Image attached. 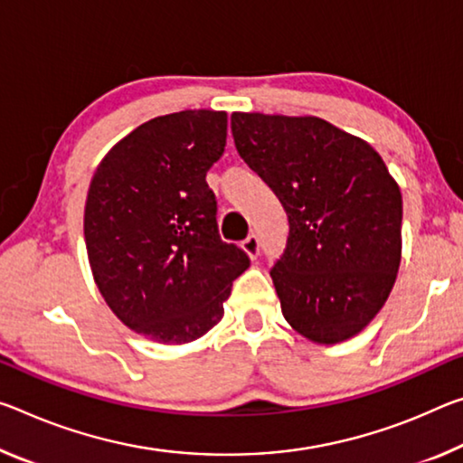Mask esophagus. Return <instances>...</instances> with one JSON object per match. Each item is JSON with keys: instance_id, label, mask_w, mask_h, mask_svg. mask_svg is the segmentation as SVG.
I'll use <instances>...</instances> for the list:
<instances>
[{"instance_id": "obj_1", "label": "esophagus", "mask_w": 463, "mask_h": 463, "mask_svg": "<svg viewBox=\"0 0 463 463\" xmlns=\"http://www.w3.org/2000/svg\"><path fill=\"white\" fill-rule=\"evenodd\" d=\"M241 249H243V251L251 260H258V255H260V239L255 237V234H249V237L243 241V243H241Z\"/></svg>"}]
</instances>
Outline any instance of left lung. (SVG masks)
I'll return each instance as SVG.
<instances>
[{
    "label": "left lung",
    "mask_w": 463,
    "mask_h": 463,
    "mask_svg": "<svg viewBox=\"0 0 463 463\" xmlns=\"http://www.w3.org/2000/svg\"><path fill=\"white\" fill-rule=\"evenodd\" d=\"M234 146L288 216L271 268L282 315L315 344L361 334L402 261V194L379 152L319 117L232 113Z\"/></svg>",
    "instance_id": "left-lung-1"
}]
</instances>
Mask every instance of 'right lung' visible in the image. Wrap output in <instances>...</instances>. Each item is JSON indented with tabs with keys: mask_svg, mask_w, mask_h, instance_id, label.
I'll return each mask as SVG.
<instances>
[{
	"mask_svg": "<svg viewBox=\"0 0 463 463\" xmlns=\"http://www.w3.org/2000/svg\"><path fill=\"white\" fill-rule=\"evenodd\" d=\"M226 113L195 109L142 123L94 171L84 208L90 269L123 326L158 344L202 337L249 268L222 243L205 173L222 156Z\"/></svg>",
	"mask_w": 463,
	"mask_h": 463,
	"instance_id": "obj_1",
	"label": "right lung"
}]
</instances>
